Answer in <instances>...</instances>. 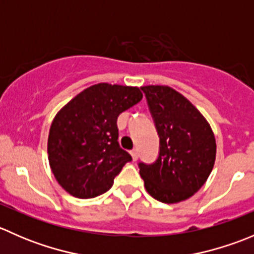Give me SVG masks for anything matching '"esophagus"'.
Here are the masks:
<instances>
[{"instance_id":"34e87169","label":"esophagus","mask_w":254,"mask_h":254,"mask_svg":"<svg viewBox=\"0 0 254 254\" xmlns=\"http://www.w3.org/2000/svg\"><path fill=\"white\" fill-rule=\"evenodd\" d=\"M130 153H131L132 160H134V161H136L137 158H139V153H137V150H131V151H130Z\"/></svg>"}]
</instances>
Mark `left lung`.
Instances as JSON below:
<instances>
[{
	"mask_svg": "<svg viewBox=\"0 0 254 254\" xmlns=\"http://www.w3.org/2000/svg\"><path fill=\"white\" fill-rule=\"evenodd\" d=\"M152 115L160 151L155 162H139L140 176L152 198L179 203L199 190L216 157L214 132L200 112L168 86L141 87Z\"/></svg>",
	"mask_w": 254,
	"mask_h": 254,
	"instance_id": "left-lung-1",
	"label": "left lung"
}]
</instances>
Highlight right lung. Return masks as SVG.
Returning <instances> with one entry per match:
<instances>
[{"instance_id": "add662e5", "label": "right lung", "mask_w": 254, "mask_h": 254, "mask_svg": "<svg viewBox=\"0 0 254 254\" xmlns=\"http://www.w3.org/2000/svg\"><path fill=\"white\" fill-rule=\"evenodd\" d=\"M142 99L137 87L98 83L71 99L51 123L48 155L56 181L76 198L106 193L127 162L117 119Z\"/></svg>"}]
</instances>
